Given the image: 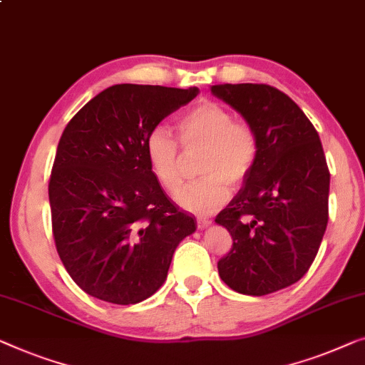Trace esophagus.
<instances>
[{
  "mask_svg": "<svg viewBox=\"0 0 365 365\" xmlns=\"http://www.w3.org/2000/svg\"><path fill=\"white\" fill-rule=\"evenodd\" d=\"M210 224H212V220H210V219H205V217H199L197 219V229H200V230L207 229Z\"/></svg>",
  "mask_w": 365,
  "mask_h": 365,
  "instance_id": "34e87169",
  "label": "esophagus"
}]
</instances>
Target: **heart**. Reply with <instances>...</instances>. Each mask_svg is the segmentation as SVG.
I'll return each instance as SVG.
<instances>
[{
	"mask_svg": "<svg viewBox=\"0 0 365 365\" xmlns=\"http://www.w3.org/2000/svg\"><path fill=\"white\" fill-rule=\"evenodd\" d=\"M179 136L187 153L204 148L199 161V173L204 176L182 184L174 192V200L187 212L212 214L229 200L230 186H242L255 166V131L235 121L220 103L202 102L179 120ZM145 153L158 182L170 191L176 187L181 181L182 155L166 126L158 125L148 133Z\"/></svg>",
	"mask_w": 365,
	"mask_h": 365,
	"instance_id": "heart-1",
	"label": "heart"
}]
</instances>
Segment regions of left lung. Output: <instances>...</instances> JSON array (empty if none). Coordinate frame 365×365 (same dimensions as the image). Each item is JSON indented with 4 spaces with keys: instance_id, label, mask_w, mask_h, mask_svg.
I'll use <instances>...</instances> for the list:
<instances>
[{
    "instance_id": "obj_1",
    "label": "left lung",
    "mask_w": 365,
    "mask_h": 365,
    "mask_svg": "<svg viewBox=\"0 0 365 365\" xmlns=\"http://www.w3.org/2000/svg\"><path fill=\"white\" fill-rule=\"evenodd\" d=\"M255 131L252 173L217 215L234 239L217 263L227 287L265 297L309 270L327 225L329 170L318 131L288 95L263 83L210 87Z\"/></svg>"
}]
</instances>
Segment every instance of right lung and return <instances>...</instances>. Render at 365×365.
<instances>
[{"label": "right lung", "instance_id": "obj_1", "mask_svg": "<svg viewBox=\"0 0 365 365\" xmlns=\"http://www.w3.org/2000/svg\"><path fill=\"white\" fill-rule=\"evenodd\" d=\"M197 87L118 83L78 110L61 136L49 181L52 234L87 294L135 304L155 294L195 222L166 197L145 141Z\"/></svg>", "mask_w": 365, "mask_h": 365}]
</instances>
